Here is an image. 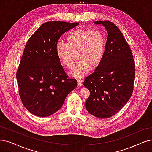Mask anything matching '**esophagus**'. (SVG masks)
Instances as JSON below:
<instances>
[{"mask_svg": "<svg viewBox=\"0 0 152 152\" xmlns=\"http://www.w3.org/2000/svg\"><path fill=\"white\" fill-rule=\"evenodd\" d=\"M77 85H78V87L82 86L83 83H82V82L81 80H77Z\"/></svg>", "mask_w": 152, "mask_h": 152, "instance_id": "obj_1", "label": "esophagus"}]
</instances>
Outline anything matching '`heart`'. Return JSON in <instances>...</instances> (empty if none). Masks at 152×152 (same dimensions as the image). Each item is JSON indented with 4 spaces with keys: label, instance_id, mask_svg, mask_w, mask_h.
<instances>
[{
    "label": "heart",
    "instance_id": "b5f03b06",
    "mask_svg": "<svg viewBox=\"0 0 152 152\" xmlns=\"http://www.w3.org/2000/svg\"><path fill=\"white\" fill-rule=\"evenodd\" d=\"M105 48V36L100 30L78 28L66 37V44L58 43L56 50L60 62L70 69L74 66L77 56L78 62L70 75L82 78L90 72V68L94 69L99 66Z\"/></svg>",
    "mask_w": 152,
    "mask_h": 152
}]
</instances>
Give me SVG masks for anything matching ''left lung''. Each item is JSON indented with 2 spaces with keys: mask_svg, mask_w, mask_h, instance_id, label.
<instances>
[{
  "mask_svg": "<svg viewBox=\"0 0 152 152\" xmlns=\"http://www.w3.org/2000/svg\"><path fill=\"white\" fill-rule=\"evenodd\" d=\"M94 23L105 28L108 37L101 62L83 82L90 91L86 107L95 117L107 118L118 112L132 95L135 62L129 44L114 23Z\"/></svg>",
  "mask_w": 152,
  "mask_h": 152,
  "instance_id": "obj_1",
  "label": "left lung"
}]
</instances>
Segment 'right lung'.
Instances as JSON below:
<instances>
[{"label":"right lung","mask_w":152,"mask_h":152,"mask_svg":"<svg viewBox=\"0 0 152 152\" xmlns=\"http://www.w3.org/2000/svg\"><path fill=\"white\" fill-rule=\"evenodd\" d=\"M78 25L45 22L26 44L16 77L23 105L36 116L46 117L56 113L77 87V80L65 73L56 48L60 36Z\"/></svg>","instance_id":"right-lung-1"}]
</instances>
